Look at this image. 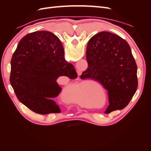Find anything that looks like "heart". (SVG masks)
I'll list each match as a JSON object with an SVG mask.
<instances>
[{"label":"heart","instance_id":"obj_1","mask_svg":"<svg viewBox=\"0 0 151 151\" xmlns=\"http://www.w3.org/2000/svg\"><path fill=\"white\" fill-rule=\"evenodd\" d=\"M79 94H80L81 97V100L83 101V100L84 99L86 96L87 95V94H88V93H87V91L86 90H84V89H81L79 91Z\"/></svg>","mask_w":151,"mask_h":151}]
</instances>
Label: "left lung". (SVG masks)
<instances>
[{
    "instance_id": "left-lung-1",
    "label": "left lung",
    "mask_w": 151,
    "mask_h": 151,
    "mask_svg": "<svg viewBox=\"0 0 151 151\" xmlns=\"http://www.w3.org/2000/svg\"><path fill=\"white\" fill-rule=\"evenodd\" d=\"M88 67L81 79L98 81L108 91L109 106L105 113L126 107L137 88V67L125 40L109 32L93 36L88 43Z\"/></svg>"
}]
</instances>
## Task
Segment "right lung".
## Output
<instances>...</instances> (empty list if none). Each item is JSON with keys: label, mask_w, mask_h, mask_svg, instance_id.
Returning <instances> with one entry per match:
<instances>
[{"label": "right lung", "mask_w": 151, "mask_h": 151, "mask_svg": "<svg viewBox=\"0 0 151 151\" xmlns=\"http://www.w3.org/2000/svg\"><path fill=\"white\" fill-rule=\"evenodd\" d=\"M11 65L10 82L21 103L40 115L60 112L54 101L62 90L56 80L62 76L75 79L77 74L65 61L56 35L46 31L26 35L18 43Z\"/></svg>", "instance_id": "obj_1"}]
</instances>
